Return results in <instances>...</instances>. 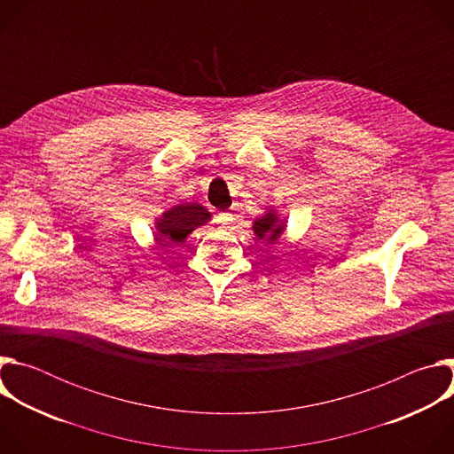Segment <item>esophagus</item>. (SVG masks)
<instances>
[{
	"label": "esophagus",
	"instance_id": "1",
	"mask_svg": "<svg viewBox=\"0 0 454 454\" xmlns=\"http://www.w3.org/2000/svg\"><path fill=\"white\" fill-rule=\"evenodd\" d=\"M215 221H217L219 224H231V221H233V214H231V212H219Z\"/></svg>",
	"mask_w": 454,
	"mask_h": 454
}]
</instances>
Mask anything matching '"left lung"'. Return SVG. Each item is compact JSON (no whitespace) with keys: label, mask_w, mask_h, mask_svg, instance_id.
Masks as SVG:
<instances>
[{"label":"left lung","mask_w":454,"mask_h":454,"mask_svg":"<svg viewBox=\"0 0 454 454\" xmlns=\"http://www.w3.org/2000/svg\"><path fill=\"white\" fill-rule=\"evenodd\" d=\"M286 228H287V219L280 217L275 207H266L264 215L256 217L251 226L254 237H258V240H264L268 244H275L280 239V235L286 231Z\"/></svg>","instance_id":"left-lung-1"}]
</instances>
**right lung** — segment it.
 I'll use <instances>...</instances> for the list:
<instances>
[{"label": "right lung", "instance_id": "obj_1", "mask_svg": "<svg viewBox=\"0 0 454 454\" xmlns=\"http://www.w3.org/2000/svg\"><path fill=\"white\" fill-rule=\"evenodd\" d=\"M212 221V212L200 203H183L167 208L154 219V230L158 240L167 244L183 242L193 230Z\"/></svg>", "mask_w": 454, "mask_h": 454}]
</instances>
